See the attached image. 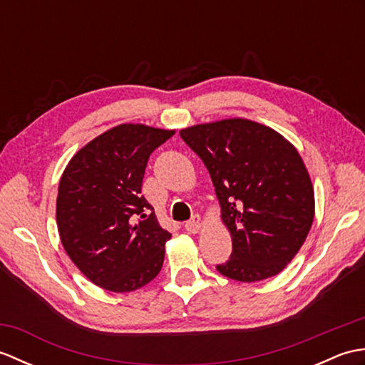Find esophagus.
<instances>
[{
	"instance_id": "34e87169",
	"label": "esophagus",
	"mask_w": 365,
	"mask_h": 365,
	"mask_svg": "<svg viewBox=\"0 0 365 365\" xmlns=\"http://www.w3.org/2000/svg\"><path fill=\"white\" fill-rule=\"evenodd\" d=\"M200 226H202V221H200L197 215L192 216L190 221L185 222V229H187L190 234H197V232L200 230Z\"/></svg>"
}]
</instances>
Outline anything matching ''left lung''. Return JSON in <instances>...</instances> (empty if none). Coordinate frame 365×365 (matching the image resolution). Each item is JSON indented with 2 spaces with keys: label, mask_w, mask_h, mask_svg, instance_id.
Masks as SVG:
<instances>
[{
  "label": "left lung",
  "mask_w": 365,
  "mask_h": 365,
  "mask_svg": "<svg viewBox=\"0 0 365 365\" xmlns=\"http://www.w3.org/2000/svg\"><path fill=\"white\" fill-rule=\"evenodd\" d=\"M210 173L232 237L222 276L257 282L290 263L311 230L314 188L298 150L273 128L226 119L180 131Z\"/></svg>",
  "instance_id": "8db88e82"
}]
</instances>
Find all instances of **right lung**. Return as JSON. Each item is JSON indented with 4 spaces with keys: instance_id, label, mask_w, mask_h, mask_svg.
Wrapping results in <instances>:
<instances>
[{
    "instance_id": "right-lung-1",
    "label": "right lung",
    "mask_w": 365,
    "mask_h": 365,
    "mask_svg": "<svg viewBox=\"0 0 365 365\" xmlns=\"http://www.w3.org/2000/svg\"><path fill=\"white\" fill-rule=\"evenodd\" d=\"M174 133L122 123L76 152L61 177V242L81 273L105 290L141 289L163 267L170 234L141 187L150 153Z\"/></svg>"
}]
</instances>
